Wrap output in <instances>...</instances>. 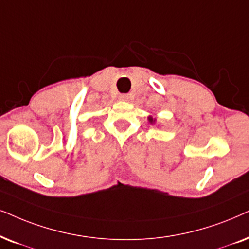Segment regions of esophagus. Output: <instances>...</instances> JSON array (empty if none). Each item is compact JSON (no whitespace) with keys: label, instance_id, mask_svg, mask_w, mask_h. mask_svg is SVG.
<instances>
[{"label":"esophagus","instance_id":"esophagus-1","mask_svg":"<svg viewBox=\"0 0 249 249\" xmlns=\"http://www.w3.org/2000/svg\"><path fill=\"white\" fill-rule=\"evenodd\" d=\"M119 100L128 102L131 100V95L130 94H121V95H119Z\"/></svg>","mask_w":249,"mask_h":249}]
</instances>
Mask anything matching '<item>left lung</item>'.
Instances as JSON below:
<instances>
[{"label": "left lung", "instance_id": "1", "mask_svg": "<svg viewBox=\"0 0 249 249\" xmlns=\"http://www.w3.org/2000/svg\"><path fill=\"white\" fill-rule=\"evenodd\" d=\"M148 122L150 123V124H156V118L151 117V116H148Z\"/></svg>", "mask_w": 249, "mask_h": 249}]
</instances>
